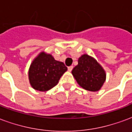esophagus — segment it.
<instances>
[{
  "label": "esophagus",
  "instance_id": "obj_1",
  "mask_svg": "<svg viewBox=\"0 0 132 132\" xmlns=\"http://www.w3.org/2000/svg\"><path fill=\"white\" fill-rule=\"evenodd\" d=\"M73 69V66H70V67H68V70L70 71V72H71L72 70Z\"/></svg>",
  "mask_w": 132,
  "mask_h": 132
}]
</instances>
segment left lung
<instances>
[{"label": "left lung", "mask_w": 132, "mask_h": 132, "mask_svg": "<svg viewBox=\"0 0 132 132\" xmlns=\"http://www.w3.org/2000/svg\"><path fill=\"white\" fill-rule=\"evenodd\" d=\"M72 74L78 84L89 91H98L106 79V73L93 57L84 54L79 57L78 65Z\"/></svg>", "instance_id": "1"}]
</instances>
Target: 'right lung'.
Listing matches in <instances>:
<instances>
[{
    "instance_id": "right-lung-1",
    "label": "right lung",
    "mask_w": 132,
    "mask_h": 132,
    "mask_svg": "<svg viewBox=\"0 0 132 132\" xmlns=\"http://www.w3.org/2000/svg\"><path fill=\"white\" fill-rule=\"evenodd\" d=\"M67 70L63 62L55 60L51 54L41 52L33 60L29 69L30 85L37 91H48L56 86Z\"/></svg>"
}]
</instances>
